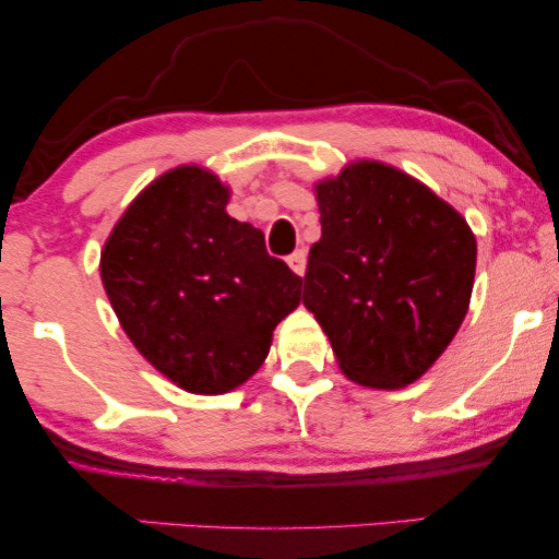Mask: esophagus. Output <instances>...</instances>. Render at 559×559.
I'll list each match as a JSON object with an SVG mask.
<instances>
[{
	"mask_svg": "<svg viewBox=\"0 0 559 559\" xmlns=\"http://www.w3.org/2000/svg\"><path fill=\"white\" fill-rule=\"evenodd\" d=\"M287 264L293 266L295 274H300V277H302L305 270H308V251H305V249L293 251V254L287 257Z\"/></svg>",
	"mask_w": 559,
	"mask_h": 559,
	"instance_id": "34e87169",
	"label": "esophagus"
}]
</instances>
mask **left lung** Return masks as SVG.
Returning <instances> with one entry per match:
<instances>
[{
  "label": "left lung",
  "instance_id": "left-lung-1",
  "mask_svg": "<svg viewBox=\"0 0 559 559\" xmlns=\"http://www.w3.org/2000/svg\"><path fill=\"white\" fill-rule=\"evenodd\" d=\"M320 241L302 302L341 371L369 389L417 381L455 338L471 305L476 236L425 182L356 159L316 182Z\"/></svg>",
  "mask_w": 559,
  "mask_h": 559
}]
</instances>
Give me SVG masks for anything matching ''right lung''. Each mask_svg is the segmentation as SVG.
Returning a JSON list of instances; mask_svg holds the SVG:
<instances>
[{"instance_id": "1", "label": "right lung", "mask_w": 559, "mask_h": 559, "mask_svg": "<svg viewBox=\"0 0 559 559\" xmlns=\"http://www.w3.org/2000/svg\"><path fill=\"white\" fill-rule=\"evenodd\" d=\"M228 198L205 167H173L121 213L98 264L129 341L190 394L254 377L300 305L302 280L266 254L259 228L228 216Z\"/></svg>"}]
</instances>
